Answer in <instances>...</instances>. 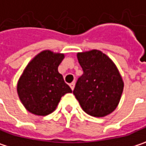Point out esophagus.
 Wrapping results in <instances>:
<instances>
[{
	"instance_id": "34e87169",
	"label": "esophagus",
	"mask_w": 146,
	"mask_h": 146,
	"mask_svg": "<svg viewBox=\"0 0 146 146\" xmlns=\"http://www.w3.org/2000/svg\"><path fill=\"white\" fill-rule=\"evenodd\" d=\"M75 85H76V83H75V82H72V83H70V87L71 88L72 90H74V88H75Z\"/></svg>"
}]
</instances>
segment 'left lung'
<instances>
[{
  "label": "left lung",
  "mask_w": 146,
  "mask_h": 146,
  "mask_svg": "<svg viewBox=\"0 0 146 146\" xmlns=\"http://www.w3.org/2000/svg\"><path fill=\"white\" fill-rule=\"evenodd\" d=\"M83 75L73 94L82 110L94 117H103L117 107L124 82L118 69L106 55L97 50L77 54Z\"/></svg>",
  "instance_id": "8db88e82"
}]
</instances>
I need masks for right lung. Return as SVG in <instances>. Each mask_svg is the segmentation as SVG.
I'll use <instances>...</instances> for the list:
<instances>
[{
  "label": "right lung",
  "instance_id": "1",
  "mask_svg": "<svg viewBox=\"0 0 146 146\" xmlns=\"http://www.w3.org/2000/svg\"><path fill=\"white\" fill-rule=\"evenodd\" d=\"M64 54L44 50L25 69L17 84V93L23 106L36 115L53 112L60 98L72 90L58 71Z\"/></svg>",
  "mask_w": 146,
  "mask_h": 146
}]
</instances>
